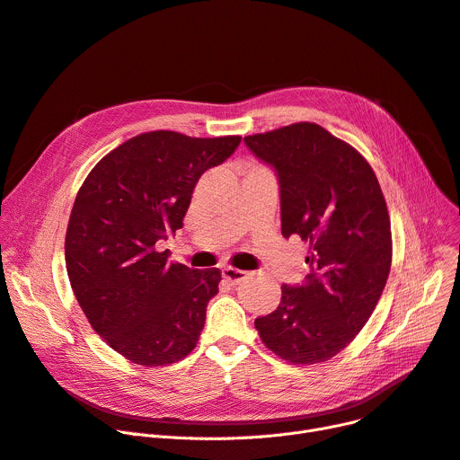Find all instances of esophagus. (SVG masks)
<instances>
[{
    "mask_svg": "<svg viewBox=\"0 0 460 460\" xmlns=\"http://www.w3.org/2000/svg\"><path fill=\"white\" fill-rule=\"evenodd\" d=\"M223 279L230 284H239L241 280L247 279V273L241 271V269H234V267H226L223 269Z\"/></svg>",
    "mask_w": 460,
    "mask_h": 460,
    "instance_id": "obj_1",
    "label": "esophagus"
}]
</instances>
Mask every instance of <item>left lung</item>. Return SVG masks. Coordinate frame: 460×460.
<instances>
[{"mask_svg": "<svg viewBox=\"0 0 460 460\" xmlns=\"http://www.w3.org/2000/svg\"><path fill=\"white\" fill-rule=\"evenodd\" d=\"M277 169L282 235L308 245L310 275L282 286L275 312L254 327L263 345L295 366L327 362L357 338L386 286L392 228L385 195L366 157L315 122L247 135Z\"/></svg>", "mask_w": 460, "mask_h": 460, "instance_id": "1", "label": "left lung"}]
</instances>
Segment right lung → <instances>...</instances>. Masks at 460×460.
<instances>
[{"label": "right lung", "instance_id": "obj_1", "mask_svg": "<svg viewBox=\"0 0 460 460\" xmlns=\"http://www.w3.org/2000/svg\"><path fill=\"white\" fill-rule=\"evenodd\" d=\"M239 143L146 131L103 155L79 187L65 237L68 280L94 332L126 360L169 366L197 347L221 271L172 263L159 241L183 226L195 183Z\"/></svg>", "mask_w": 460, "mask_h": 460}]
</instances>
